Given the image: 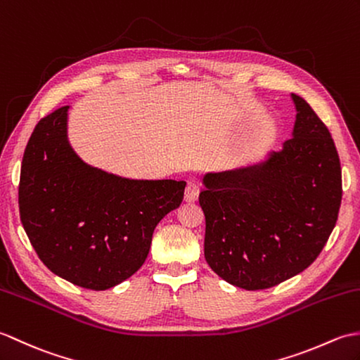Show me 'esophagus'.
<instances>
[{"label":"esophagus","mask_w":360,"mask_h":360,"mask_svg":"<svg viewBox=\"0 0 360 360\" xmlns=\"http://www.w3.org/2000/svg\"><path fill=\"white\" fill-rule=\"evenodd\" d=\"M198 193H200V188H198V185L195 181H189L186 185V189H185V200L193 203L195 202L198 198Z\"/></svg>","instance_id":"obj_1"}]
</instances>
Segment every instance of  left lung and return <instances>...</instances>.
<instances>
[{
  "label": "left lung",
  "mask_w": 360,
  "mask_h": 360,
  "mask_svg": "<svg viewBox=\"0 0 360 360\" xmlns=\"http://www.w3.org/2000/svg\"><path fill=\"white\" fill-rule=\"evenodd\" d=\"M295 105L292 137L255 165L207 172L198 202L205 259L223 281L265 290L307 269L336 226L342 169L328 127L308 103Z\"/></svg>",
  "instance_id": "obj_1"
}]
</instances>
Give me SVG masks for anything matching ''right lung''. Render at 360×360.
Returning <instances> with one entry per match:
<instances>
[{
	"mask_svg": "<svg viewBox=\"0 0 360 360\" xmlns=\"http://www.w3.org/2000/svg\"><path fill=\"white\" fill-rule=\"evenodd\" d=\"M69 106L41 118L24 150L20 217L38 257L86 290L124 282L145 263L154 229L186 181L132 180L84 163L68 140Z\"/></svg>",
	"mask_w": 360,
	"mask_h": 360,
	"instance_id": "obj_1",
	"label": "right lung"
}]
</instances>
